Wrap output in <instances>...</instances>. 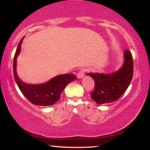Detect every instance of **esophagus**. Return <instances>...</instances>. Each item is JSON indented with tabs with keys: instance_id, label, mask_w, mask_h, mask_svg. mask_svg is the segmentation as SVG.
Returning <instances> with one entry per match:
<instances>
[{
	"instance_id": "obj_1",
	"label": "esophagus",
	"mask_w": 150,
	"mask_h": 150,
	"mask_svg": "<svg viewBox=\"0 0 150 150\" xmlns=\"http://www.w3.org/2000/svg\"><path fill=\"white\" fill-rule=\"evenodd\" d=\"M85 70L84 69V68L80 69V71H79V73H77V77L80 79L84 77V76H85Z\"/></svg>"
}]
</instances>
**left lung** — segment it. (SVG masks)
<instances>
[{
  "label": "left lung",
  "instance_id": "1",
  "mask_svg": "<svg viewBox=\"0 0 150 150\" xmlns=\"http://www.w3.org/2000/svg\"><path fill=\"white\" fill-rule=\"evenodd\" d=\"M94 81L91 98L98 104L116 101L128 89L133 75V61L130 51L125 50L124 62L121 68L113 73L87 74Z\"/></svg>",
  "mask_w": 150,
  "mask_h": 150
}]
</instances>
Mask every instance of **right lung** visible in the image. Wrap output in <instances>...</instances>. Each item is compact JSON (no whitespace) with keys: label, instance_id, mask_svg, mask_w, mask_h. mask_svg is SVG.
Returning a JSON list of instances; mask_svg holds the SVG:
<instances>
[{"label":"right lung","instance_id":"1","mask_svg":"<svg viewBox=\"0 0 150 150\" xmlns=\"http://www.w3.org/2000/svg\"><path fill=\"white\" fill-rule=\"evenodd\" d=\"M23 38L19 43L13 62V73L15 82L24 96L31 103L37 106H51L59 100L63 89L67 85L76 80V76L72 74H63L42 84H28L22 82L17 75L16 67L17 58L20 53Z\"/></svg>","mask_w":150,"mask_h":150}]
</instances>
